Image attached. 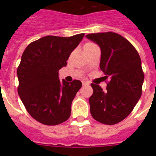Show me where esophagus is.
Returning <instances> with one entry per match:
<instances>
[{
    "label": "esophagus",
    "mask_w": 156,
    "mask_h": 156,
    "mask_svg": "<svg viewBox=\"0 0 156 156\" xmlns=\"http://www.w3.org/2000/svg\"><path fill=\"white\" fill-rule=\"evenodd\" d=\"M82 84L83 85H89L90 83L88 82V81H82Z\"/></svg>",
    "instance_id": "34e87169"
}]
</instances>
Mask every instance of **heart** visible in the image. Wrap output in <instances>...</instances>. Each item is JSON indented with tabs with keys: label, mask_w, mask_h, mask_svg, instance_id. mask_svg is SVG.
I'll use <instances>...</instances> for the list:
<instances>
[{
	"label": "heart",
	"mask_w": 156,
	"mask_h": 156,
	"mask_svg": "<svg viewBox=\"0 0 156 156\" xmlns=\"http://www.w3.org/2000/svg\"><path fill=\"white\" fill-rule=\"evenodd\" d=\"M97 45L94 44V43H91V42H88V43L85 44V45H84V48H93V47H96Z\"/></svg>",
	"instance_id": "1"
}]
</instances>
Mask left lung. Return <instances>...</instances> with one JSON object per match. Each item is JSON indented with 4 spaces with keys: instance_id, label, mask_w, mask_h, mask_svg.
<instances>
[{
    "instance_id": "left-lung-1",
    "label": "left lung",
    "mask_w": 156,
    "mask_h": 156,
    "mask_svg": "<svg viewBox=\"0 0 156 156\" xmlns=\"http://www.w3.org/2000/svg\"><path fill=\"white\" fill-rule=\"evenodd\" d=\"M86 37L101 50L100 69L109 77L106 91L91 84L90 114L97 122L115 125L133 111L142 94L144 73L139 53L124 37L115 32L89 34Z\"/></svg>"
}]
</instances>
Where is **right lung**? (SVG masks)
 <instances>
[{
    "label": "right lung",
    "mask_w": 156,
    "mask_h": 156,
    "mask_svg": "<svg viewBox=\"0 0 156 156\" xmlns=\"http://www.w3.org/2000/svg\"><path fill=\"white\" fill-rule=\"evenodd\" d=\"M84 36L48 35L31 42L23 52L17 69L18 94L30 115L40 123L56 125L70 117L72 100L82 84L78 80L61 82L59 70L66 66Z\"/></svg>",
    "instance_id": "right-lung-1"
}]
</instances>
